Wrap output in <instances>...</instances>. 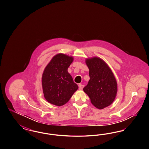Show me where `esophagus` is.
Returning <instances> with one entry per match:
<instances>
[{
	"mask_svg": "<svg viewBox=\"0 0 149 149\" xmlns=\"http://www.w3.org/2000/svg\"><path fill=\"white\" fill-rule=\"evenodd\" d=\"M78 86H79V89L80 90H82V89H83V88H84V85H82L81 84H79L78 85Z\"/></svg>",
	"mask_w": 149,
	"mask_h": 149,
	"instance_id": "34e87169",
	"label": "esophagus"
}]
</instances>
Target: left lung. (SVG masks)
<instances>
[{"label": "left lung", "instance_id": "obj_1", "mask_svg": "<svg viewBox=\"0 0 149 149\" xmlns=\"http://www.w3.org/2000/svg\"><path fill=\"white\" fill-rule=\"evenodd\" d=\"M90 79L83 90L95 107L102 109L113 103L117 94L116 79L103 59L93 57L86 59Z\"/></svg>", "mask_w": 149, "mask_h": 149}]
</instances>
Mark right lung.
Returning <instances> with one entry per match:
<instances>
[{
  "label": "right lung",
  "instance_id": "right-lung-1",
  "mask_svg": "<svg viewBox=\"0 0 149 149\" xmlns=\"http://www.w3.org/2000/svg\"><path fill=\"white\" fill-rule=\"evenodd\" d=\"M72 56L55 55L45 67L42 75V87L45 99L51 104L62 106L67 103L78 86L68 72Z\"/></svg>",
  "mask_w": 149,
  "mask_h": 149
}]
</instances>
